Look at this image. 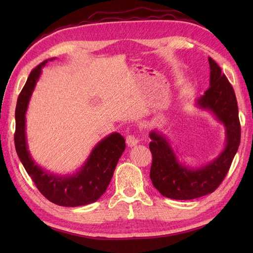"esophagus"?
I'll return each instance as SVG.
<instances>
[{
    "instance_id": "1",
    "label": "esophagus",
    "mask_w": 253,
    "mask_h": 253,
    "mask_svg": "<svg viewBox=\"0 0 253 253\" xmlns=\"http://www.w3.org/2000/svg\"><path fill=\"white\" fill-rule=\"evenodd\" d=\"M126 144L128 145V147H134V145H136L137 143H138V138H137L136 136H134V135H128L127 137H126Z\"/></svg>"
}]
</instances>
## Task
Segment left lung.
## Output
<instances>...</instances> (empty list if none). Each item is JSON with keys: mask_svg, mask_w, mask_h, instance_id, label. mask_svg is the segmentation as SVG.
<instances>
[{"mask_svg": "<svg viewBox=\"0 0 253 253\" xmlns=\"http://www.w3.org/2000/svg\"><path fill=\"white\" fill-rule=\"evenodd\" d=\"M209 64L210 87L197 99L196 106L212 112L225 126L223 152L208 165L193 169L179 163L162 133L156 129L150 133L149 148L153 157L150 177L159 193L172 200H194L214 192L226 177L240 145L241 125L233 87L212 58Z\"/></svg>", "mask_w": 253, "mask_h": 253, "instance_id": "obj_1", "label": "left lung"}]
</instances>
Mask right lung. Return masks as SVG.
Listing matches in <instances>:
<instances>
[{
	"instance_id": "add662e5",
	"label": "right lung",
	"mask_w": 253,
	"mask_h": 253,
	"mask_svg": "<svg viewBox=\"0 0 253 253\" xmlns=\"http://www.w3.org/2000/svg\"><path fill=\"white\" fill-rule=\"evenodd\" d=\"M47 61H43L30 72L25 85L19 95L14 132L16 151L36 187L49 202L63 207L88 205L98 201L105 192L113 177L115 168L126 149V140L116 132L106 136L93 149L80 170L70 176H58L48 173L34 162L27 149L25 114L42 67Z\"/></svg>"
}]
</instances>
